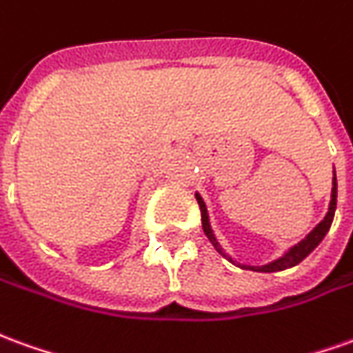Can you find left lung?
<instances>
[{"mask_svg": "<svg viewBox=\"0 0 353 353\" xmlns=\"http://www.w3.org/2000/svg\"><path fill=\"white\" fill-rule=\"evenodd\" d=\"M196 196V202H199V206H201V216H202V229H204V233L208 236V241H210L214 248L218 250L223 258H228L229 262L236 263L229 254H225V250L221 248V245L218 243V239L214 236V231L210 228V219H208V210H206V204L202 201V196L199 193L194 194ZM334 210H336V174L332 177V191H331V202H329V212L325 214V218L315 225L307 235L298 243V245L290 246L287 252L283 254L281 258L277 260H273L270 263H263V265H245V263H236L239 268H243V270H250V271H260V273H273V271H283L288 270V268H294L298 263L304 260L307 254H312L315 250V246L321 243L325 235L329 233V229H331L332 218H334Z\"/></svg>", "mask_w": 353, "mask_h": 353, "instance_id": "8db88e82", "label": "left lung"}]
</instances>
